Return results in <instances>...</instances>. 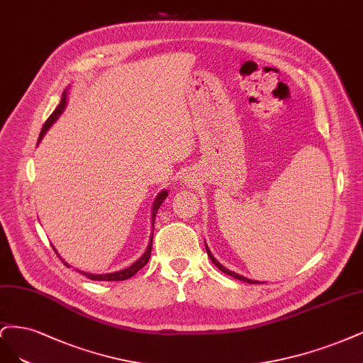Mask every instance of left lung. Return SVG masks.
<instances>
[{
    "label": "left lung",
    "mask_w": 363,
    "mask_h": 363,
    "mask_svg": "<svg viewBox=\"0 0 363 363\" xmlns=\"http://www.w3.org/2000/svg\"><path fill=\"white\" fill-rule=\"evenodd\" d=\"M206 247V252H208V256H209V259L213 261V264H216L218 268H220V272H223L225 274H229V276H232V277H235V279H238V280H242V282H247V284H259V282H256V280H250V279H247V277H242V276H240V274H237V273H233V272H230V270H228V268H225L223 265H221L214 256H213V253L209 252V249H208V245H205Z\"/></svg>",
    "instance_id": "8db88e82"
}]
</instances>
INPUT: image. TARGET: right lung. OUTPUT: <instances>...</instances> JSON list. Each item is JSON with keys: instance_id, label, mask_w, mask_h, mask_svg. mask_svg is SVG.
Wrapping results in <instances>:
<instances>
[{"instance_id": "obj_1", "label": "right lung", "mask_w": 363, "mask_h": 363, "mask_svg": "<svg viewBox=\"0 0 363 363\" xmlns=\"http://www.w3.org/2000/svg\"><path fill=\"white\" fill-rule=\"evenodd\" d=\"M66 91L63 93V96H62V101H60V104H58V107L54 110V113L50 116L48 118V121H46L45 123H43V126H42V131H40V135H39V140H38V143L40 142L42 140V137L45 135V133L50 130V126L55 122V119L58 118V116L62 114V111L65 110V107H66ZM166 197H167V191L164 190V191H161L158 196H157V199H155V202H154V208H152V226H154V221H155V216H157V213H158V208L161 206V203L166 201ZM152 238H154V233H152L150 235V241H149V245H147V250L145 252V255L142 256V258H140L138 261H135L131 267H128V268H125V270H121V272H116V273H108V274H90V273H84V272H79L81 274H84V276H87L89 279H91V280H105V282H118V280H126V279H130V277H133L140 268H143L146 264H147V261H149V258H150V250H152ZM55 250V249H54ZM55 253H57V250H55ZM58 255V253H57ZM58 258H60V256H58ZM63 261V259H62ZM65 265H67L66 262H65ZM69 267V265H67Z\"/></svg>"}]
</instances>
